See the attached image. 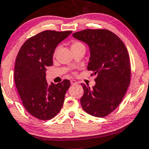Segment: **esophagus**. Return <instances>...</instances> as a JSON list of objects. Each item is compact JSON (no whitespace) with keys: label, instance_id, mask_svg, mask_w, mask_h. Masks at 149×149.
<instances>
[{"label":"esophagus","instance_id":"1","mask_svg":"<svg viewBox=\"0 0 149 149\" xmlns=\"http://www.w3.org/2000/svg\"><path fill=\"white\" fill-rule=\"evenodd\" d=\"M70 82H71V84H72V85H75V84H78V82H77L76 81L74 80H71L70 81Z\"/></svg>","mask_w":149,"mask_h":149}]
</instances>
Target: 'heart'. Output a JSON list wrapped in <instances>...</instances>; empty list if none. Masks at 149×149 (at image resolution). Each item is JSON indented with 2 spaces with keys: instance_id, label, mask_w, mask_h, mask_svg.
Instances as JSON below:
<instances>
[{
  "instance_id": "b5f03b06",
  "label": "heart",
  "mask_w": 149,
  "mask_h": 149,
  "mask_svg": "<svg viewBox=\"0 0 149 149\" xmlns=\"http://www.w3.org/2000/svg\"><path fill=\"white\" fill-rule=\"evenodd\" d=\"M84 46L82 43H81L80 42H73L72 44H71V49H74V48H77V47H80Z\"/></svg>"
}]
</instances>
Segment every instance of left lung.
Returning a JSON list of instances; mask_svg holds the SVG:
<instances>
[{
	"instance_id": "8db88e82",
	"label": "left lung",
	"mask_w": 149,
	"mask_h": 149,
	"mask_svg": "<svg viewBox=\"0 0 149 149\" xmlns=\"http://www.w3.org/2000/svg\"><path fill=\"white\" fill-rule=\"evenodd\" d=\"M75 38L90 49L87 69L96 76L90 88L82 83L84 94L80 103L84 111L103 118L119 106L131 82V66L127 49L122 40L107 29H84L74 33Z\"/></svg>"
}]
</instances>
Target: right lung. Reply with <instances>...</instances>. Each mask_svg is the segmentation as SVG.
Masks as SVG:
<instances>
[{"label":"right lung","instance_id":"add662e5","mask_svg":"<svg viewBox=\"0 0 149 149\" xmlns=\"http://www.w3.org/2000/svg\"><path fill=\"white\" fill-rule=\"evenodd\" d=\"M71 32L42 31L26 40L18 53L14 69L15 84L24 108L38 120L54 118L63 105L70 82L64 80L49 86L45 71L47 67L53 65V55L57 45Z\"/></svg>","mask_w":149,"mask_h":149}]
</instances>
